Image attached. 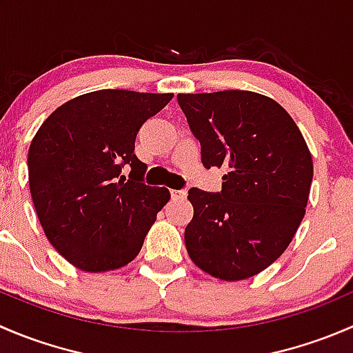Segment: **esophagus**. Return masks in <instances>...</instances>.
Masks as SVG:
<instances>
[{"label":"esophagus","instance_id":"1","mask_svg":"<svg viewBox=\"0 0 353 353\" xmlns=\"http://www.w3.org/2000/svg\"><path fill=\"white\" fill-rule=\"evenodd\" d=\"M170 194H172V198H174V199H177V198H184V196H186V191L172 190V191H170Z\"/></svg>","mask_w":353,"mask_h":353}]
</instances>
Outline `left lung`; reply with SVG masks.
Here are the masks:
<instances>
[{
	"label": "left lung",
	"instance_id": "8db88e82",
	"mask_svg": "<svg viewBox=\"0 0 353 353\" xmlns=\"http://www.w3.org/2000/svg\"><path fill=\"white\" fill-rule=\"evenodd\" d=\"M205 167H227L222 191L191 188L184 230L191 261L225 282L251 279L283 254L305 215L312 157L279 102L249 90L177 94Z\"/></svg>",
	"mask_w": 353,
	"mask_h": 353
}]
</instances>
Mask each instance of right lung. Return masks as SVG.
I'll list each match as a JSON object with an SVG mask.
<instances>
[{"mask_svg": "<svg viewBox=\"0 0 353 353\" xmlns=\"http://www.w3.org/2000/svg\"><path fill=\"white\" fill-rule=\"evenodd\" d=\"M172 94L97 90L59 105L28 148V184L39 222L56 251L88 273L133 261L167 188L141 183L147 163L134 155L141 124ZM130 166V179L120 176Z\"/></svg>", "mask_w": 353, "mask_h": 353, "instance_id": "1", "label": "right lung"}]
</instances>
